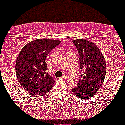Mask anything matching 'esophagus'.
<instances>
[{
	"label": "esophagus",
	"instance_id": "esophagus-1",
	"mask_svg": "<svg viewBox=\"0 0 125 125\" xmlns=\"http://www.w3.org/2000/svg\"><path fill=\"white\" fill-rule=\"evenodd\" d=\"M62 78H66V76H65V75H63L62 77Z\"/></svg>",
	"mask_w": 125,
	"mask_h": 125
}]
</instances>
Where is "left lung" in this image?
I'll use <instances>...</instances> for the list:
<instances>
[{"label": "left lung", "instance_id": "8db88e82", "mask_svg": "<svg viewBox=\"0 0 125 125\" xmlns=\"http://www.w3.org/2000/svg\"><path fill=\"white\" fill-rule=\"evenodd\" d=\"M80 57V78L78 84L72 89L73 94L81 99L94 96L104 82L106 63L100 49L94 43L84 39H75Z\"/></svg>", "mask_w": 125, "mask_h": 125}]
</instances>
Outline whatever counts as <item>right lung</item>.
<instances>
[{
	"label": "right lung",
	"instance_id": "obj_1",
	"mask_svg": "<svg viewBox=\"0 0 125 125\" xmlns=\"http://www.w3.org/2000/svg\"><path fill=\"white\" fill-rule=\"evenodd\" d=\"M60 43L55 39H35L19 52L15 64L16 76L19 83L31 96L41 97L52 88L55 80L47 72L45 59Z\"/></svg>",
	"mask_w": 125,
	"mask_h": 125
}]
</instances>
